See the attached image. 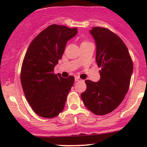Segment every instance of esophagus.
I'll return each instance as SVG.
<instances>
[{
	"label": "esophagus",
	"mask_w": 147,
	"mask_h": 147,
	"mask_svg": "<svg viewBox=\"0 0 147 147\" xmlns=\"http://www.w3.org/2000/svg\"><path fill=\"white\" fill-rule=\"evenodd\" d=\"M75 82H78V81H81V80H82V79L79 78V77H75Z\"/></svg>",
	"instance_id": "obj_1"
}]
</instances>
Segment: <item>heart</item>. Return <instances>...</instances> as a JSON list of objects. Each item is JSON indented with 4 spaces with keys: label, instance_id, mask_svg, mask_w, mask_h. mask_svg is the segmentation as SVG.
<instances>
[{
    "label": "heart",
    "instance_id": "b5f03b06",
    "mask_svg": "<svg viewBox=\"0 0 147 147\" xmlns=\"http://www.w3.org/2000/svg\"><path fill=\"white\" fill-rule=\"evenodd\" d=\"M88 43H91L90 41H87V40H83V41H82V44L81 45H84V44H88Z\"/></svg>",
    "mask_w": 147,
    "mask_h": 147
}]
</instances>
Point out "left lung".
<instances>
[{"label":"left lung","mask_w":147,"mask_h":147,"mask_svg":"<svg viewBox=\"0 0 147 147\" xmlns=\"http://www.w3.org/2000/svg\"><path fill=\"white\" fill-rule=\"evenodd\" d=\"M97 45L96 61L101 68L98 82L86 80L81 97L92 113L104 115L117 109L129 90L133 64L123 41L110 30L94 27L90 30Z\"/></svg>","instance_id":"8db88e82"}]
</instances>
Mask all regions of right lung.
Returning a JSON list of instances; mask_svg holds the SVG:
<instances>
[{
    "instance_id": "add662e5",
    "label": "right lung",
    "mask_w": 147,
    "mask_h": 147,
    "mask_svg": "<svg viewBox=\"0 0 147 147\" xmlns=\"http://www.w3.org/2000/svg\"><path fill=\"white\" fill-rule=\"evenodd\" d=\"M77 28L51 25L31 42L23 59L21 82L25 98L38 115L52 118L63 110L73 76L63 78L54 73L67 41L77 34Z\"/></svg>"
}]
</instances>
